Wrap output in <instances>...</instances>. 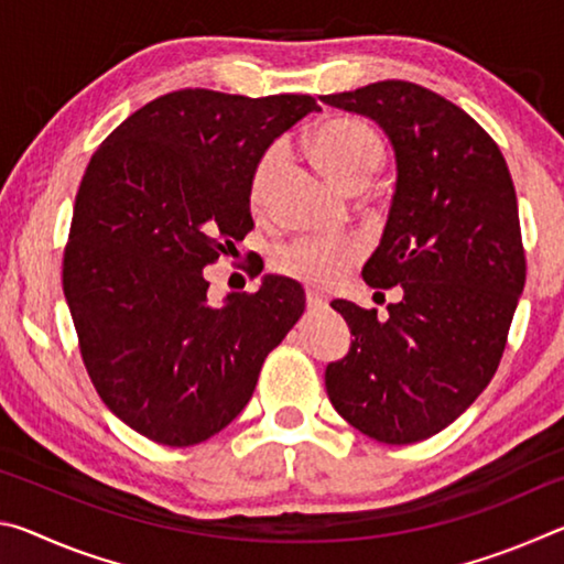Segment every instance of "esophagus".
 <instances>
[{"instance_id": "esophagus-1", "label": "esophagus", "mask_w": 564, "mask_h": 564, "mask_svg": "<svg viewBox=\"0 0 564 564\" xmlns=\"http://www.w3.org/2000/svg\"><path fill=\"white\" fill-rule=\"evenodd\" d=\"M326 299H323L321 293H316V291H308L305 293V305H308V311H321V308H326Z\"/></svg>"}]
</instances>
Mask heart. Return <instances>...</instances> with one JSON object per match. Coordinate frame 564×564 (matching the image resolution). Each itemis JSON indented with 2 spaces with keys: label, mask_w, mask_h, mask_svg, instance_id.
Listing matches in <instances>:
<instances>
[{
  "label": "heart",
  "mask_w": 564,
  "mask_h": 564,
  "mask_svg": "<svg viewBox=\"0 0 564 564\" xmlns=\"http://www.w3.org/2000/svg\"><path fill=\"white\" fill-rule=\"evenodd\" d=\"M311 151L340 188H348L356 181L370 184L383 164V144L378 133L352 117L323 121L313 131ZM283 159V147H271L253 164L251 178H248V204L253 212L265 208L273 176ZM362 253H366V246L350 236H299L279 246V251L273 253V269L305 285L330 289L362 259Z\"/></svg>",
  "instance_id": "obj_1"
}]
</instances>
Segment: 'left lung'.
<instances>
[{
  "instance_id": "1",
  "label": "left lung",
  "mask_w": 564,
  "mask_h": 564,
  "mask_svg": "<svg viewBox=\"0 0 564 564\" xmlns=\"http://www.w3.org/2000/svg\"><path fill=\"white\" fill-rule=\"evenodd\" d=\"M323 101L378 121L395 149L393 204L362 279L403 293L386 318L330 303L356 340L326 368L328 398L378 443L425 441L488 388L508 343L524 289L512 176L490 133L420 84L388 79Z\"/></svg>"
}]
</instances>
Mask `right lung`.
<instances>
[{"instance_id": "obj_1", "label": "right lung", "mask_w": 564, "mask_h": 564, "mask_svg": "<svg viewBox=\"0 0 564 564\" xmlns=\"http://www.w3.org/2000/svg\"><path fill=\"white\" fill-rule=\"evenodd\" d=\"M313 109L308 94L178 89L121 121L84 171L64 295L99 398L149 441L188 447L224 431L303 316V289L281 275L214 308L204 269L253 228L256 161Z\"/></svg>"}]
</instances>
